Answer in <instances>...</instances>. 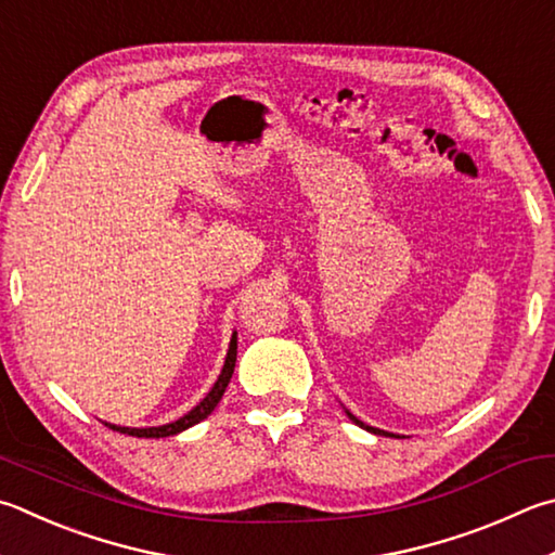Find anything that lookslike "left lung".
Here are the masks:
<instances>
[{
    "label": "left lung",
    "instance_id": "obj_1",
    "mask_svg": "<svg viewBox=\"0 0 555 555\" xmlns=\"http://www.w3.org/2000/svg\"><path fill=\"white\" fill-rule=\"evenodd\" d=\"M345 412H347V417L354 422V425H359V427H364L366 431H371V435H386V437H398V435H390V431H383V429H376V427H371V425H366V422H361L359 417H354L351 415V412L345 408Z\"/></svg>",
    "mask_w": 555,
    "mask_h": 555
}]
</instances>
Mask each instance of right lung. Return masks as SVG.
I'll use <instances>...</instances> for the list:
<instances>
[{
	"mask_svg": "<svg viewBox=\"0 0 555 555\" xmlns=\"http://www.w3.org/2000/svg\"><path fill=\"white\" fill-rule=\"evenodd\" d=\"M235 361H237V332H233V337H230L225 364H223V369H220V374H218V380L214 383V388H210L206 392V398L201 400L196 408H191L184 417H179L175 422H167V425H159V427H120V425H111V422H104V425L111 427L114 431H124V435H128V437H145V439L175 437V435H179V431H184L189 427L198 425L201 420H206L210 412L216 410L220 398H223V392L228 388L230 378H233Z\"/></svg>",
	"mask_w": 555,
	"mask_h": 555,
	"instance_id": "1",
	"label": "right lung"
}]
</instances>
